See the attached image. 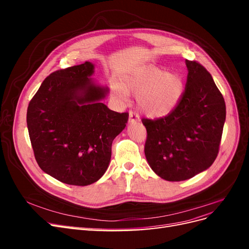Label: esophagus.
<instances>
[{
  "label": "esophagus",
  "instance_id": "34e87169",
  "mask_svg": "<svg viewBox=\"0 0 249 249\" xmlns=\"http://www.w3.org/2000/svg\"><path fill=\"white\" fill-rule=\"evenodd\" d=\"M129 120H130L131 124L140 123V117L138 115V113L135 112V111H130V113H129Z\"/></svg>",
  "mask_w": 249,
  "mask_h": 249
}]
</instances>
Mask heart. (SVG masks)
Listing matches in <instances>:
<instances>
[{
	"instance_id": "1",
	"label": "heart",
	"mask_w": 249,
	"mask_h": 249,
	"mask_svg": "<svg viewBox=\"0 0 249 249\" xmlns=\"http://www.w3.org/2000/svg\"><path fill=\"white\" fill-rule=\"evenodd\" d=\"M111 90L122 104L130 102V93L137 94L138 106L143 113L162 117L178 106L184 92V83L177 73L152 67L124 73L120 82L112 81Z\"/></svg>"
}]
</instances>
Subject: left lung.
<instances>
[{
    "label": "left lung",
    "instance_id": "1",
    "mask_svg": "<svg viewBox=\"0 0 249 249\" xmlns=\"http://www.w3.org/2000/svg\"><path fill=\"white\" fill-rule=\"evenodd\" d=\"M188 76L178 106L167 116L142 119L144 153L160 178L179 182L207 170L215 161L225 122V103L209 71L186 60Z\"/></svg>",
    "mask_w": 249,
    "mask_h": 249
}]
</instances>
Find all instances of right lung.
Masks as SVG:
<instances>
[{
    "label": "right lung",
    "instance_id": "1",
    "mask_svg": "<svg viewBox=\"0 0 249 249\" xmlns=\"http://www.w3.org/2000/svg\"><path fill=\"white\" fill-rule=\"evenodd\" d=\"M85 62L51 73L29 104L27 125L35 159L49 176L67 185L99 180L111 160L112 142L129 114L102 103L109 88L91 78Z\"/></svg>",
    "mask_w": 249,
    "mask_h": 249
}]
</instances>
